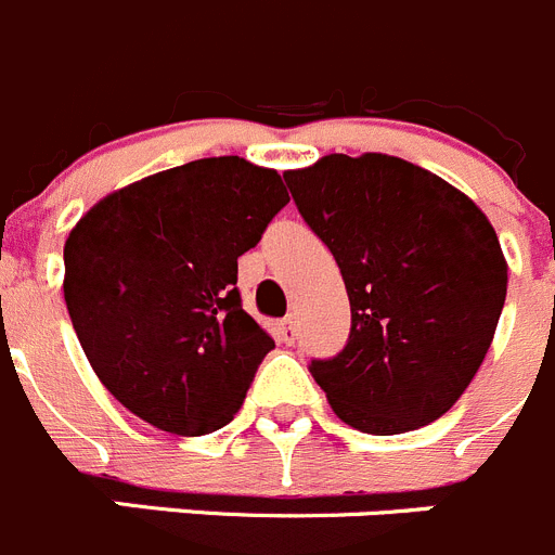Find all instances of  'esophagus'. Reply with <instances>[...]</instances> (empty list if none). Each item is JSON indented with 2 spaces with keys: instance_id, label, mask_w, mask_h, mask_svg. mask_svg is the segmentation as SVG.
Returning a JSON list of instances; mask_svg holds the SVG:
<instances>
[{
  "instance_id": "34e87169",
  "label": "esophagus",
  "mask_w": 555,
  "mask_h": 555,
  "mask_svg": "<svg viewBox=\"0 0 555 555\" xmlns=\"http://www.w3.org/2000/svg\"><path fill=\"white\" fill-rule=\"evenodd\" d=\"M278 333H281L283 344H294V340H297V322H294V317L281 319V324H278Z\"/></svg>"
}]
</instances>
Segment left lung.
<instances>
[{
  "label": "left lung",
  "mask_w": 555,
  "mask_h": 555,
  "mask_svg": "<svg viewBox=\"0 0 555 555\" xmlns=\"http://www.w3.org/2000/svg\"><path fill=\"white\" fill-rule=\"evenodd\" d=\"M283 178L347 283V347L308 365L335 415L369 435H399L449 413L506 299L490 220L443 178L396 156L330 154Z\"/></svg>",
  "instance_id": "1"
}]
</instances>
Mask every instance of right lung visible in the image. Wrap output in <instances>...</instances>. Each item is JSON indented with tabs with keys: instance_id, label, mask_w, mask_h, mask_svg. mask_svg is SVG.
<instances>
[{
	"instance_id": "add662e5",
	"label": "right lung",
	"mask_w": 555,
	"mask_h": 555,
	"mask_svg": "<svg viewBox=\"0 0 555 555\" xmlns=\"http://www.w3.org/2000/svg\"><path fill=\"white\" fill-rule=\"evenodd\" d=\"M288 203L281 176L215 156L112 192L65 242V305L126 410L176 435L231 424L274 340L242 308L238 256Z\"/></svg>"
}]
</instances>
